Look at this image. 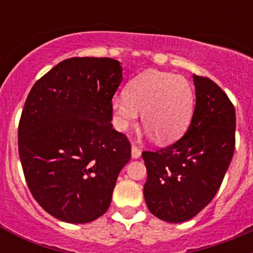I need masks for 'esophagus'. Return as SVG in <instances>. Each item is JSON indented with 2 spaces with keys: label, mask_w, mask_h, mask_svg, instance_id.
I'll return each mask as SVG.
<instances>
[{
  "label": "esophagus",
  "mask_w": 253,
  "mask_h": 253,
  "mask_svg": "<svg viewBox=\"0 0 253 253\" xmlns=\"http://www.w3.org/2000/svg\"><path fill=\"white\" fill-rule=\"evenodd\" d=\"M140 154H142V152L137 146H131V158L137 160V158L140 157Z\"/></svg>",
  "instance_id": "esophagus-1"
}]
</instances>
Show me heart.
<instances>
[{
	"mask_svg": "<svg viewBox=\"0 0 253 253\" xmlns=\"http://www.w3.org/2000/svg\"><path fill=\"white\" fill-rule=\"evenodd\" d=\"M111 107L119 130L125 131L133 126L139 111L143 125L158 142L166 143L176 139L189 124L194 93L186 78L169 72L147 71L130 81L126 95L114 97Z\"/></svg>",
	"mask_w": 253,
	"mask_h": 253,
	"instance_id": "1",
	"label": "heart"
}]
</instances>
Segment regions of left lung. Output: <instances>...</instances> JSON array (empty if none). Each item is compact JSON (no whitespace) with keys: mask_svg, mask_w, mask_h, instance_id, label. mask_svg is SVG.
Instances as JSON below:
<instances>
[{"mask_svg":"<svg viewBox=\"0 0 253 253\" xmlns=\"http://www.w3.org/2000/svg\"><path fill=\"white\" fill-rule=\"evenodd\" d=\"M195 110L185 135L157 152H143L144 199L154 216L181 223L215 196L234 152L236 111L211 80L194 75Z\"/></svg>","mask_w":253,"mask_h":253,"instance_id":"8db88e82","label":"left lung"}]
</instances>
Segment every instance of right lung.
<instances>
[{"label":"right lung","instance_id":"obj_1","mask_svg":"<svg viewBox=\"0 0 253 253\" xmlns=\"http://www.w3.org/2000/svg\"><path fill=\"white\" fill-rule=\"evenodd\" d=\"M119 60L69 58L31 88L19 124L26 182L46 213L81 224L106 213L130 143L113 128Z\"/></svg>","mask_w":253,"mask_h":253}]
</instances>
